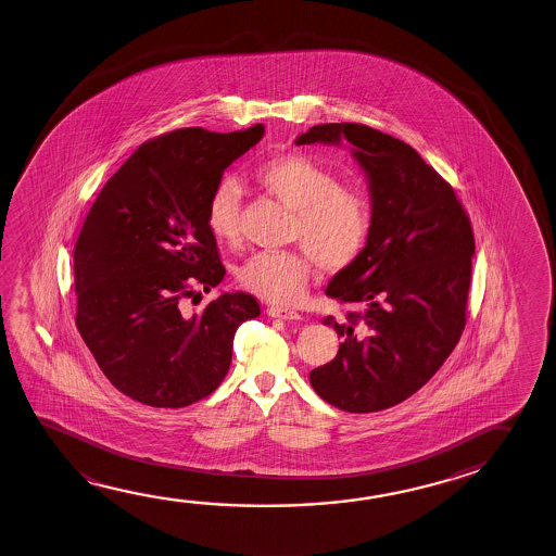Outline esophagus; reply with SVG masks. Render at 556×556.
I'll list each match as a JSON object with an SVG mask.
<instances>
[{
  "mask_svg": "<svg viewBox=\"0 0 556 556\" xmlns=\"http://www.w3.org/2000/svg\"><path fill=\"white\" fill-rule=\"evenodd\" d=\"M266 313L270 315V317H276V319L283 320H300L302 319V313H298V311L286 309V307H268Z\"/></svg>",
  "mask_w": 556,
  "mask_h": 556,
  "instance_id": "1",
  "label": "esophagus"
}]
</instances>
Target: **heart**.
<instances>
[{
  "label": "heart",
  "mask_w": 556,
  "mask_h": 556,
  "mask_svg": "<svg viewBox=\"0 0 556 556\" xmlns=\"http://www.w3.org/2000/svg\"><path fill=\"white\" fill-rule=\"evenodd\" d=\"M254 180L293 210L290 239L303 249L251 256L239 270V280L249 292L266 302L290 305L305 295L317 263L329 273H339L358 261L371 233V206L362 190L340 185L334 173L300 153L263 161L254 169ZM239 207L236 185L219 180L207 198L210 233L224 243H237Z\"/></svg>",
  "instance_id": "b5f03b06"
}]
</instances>
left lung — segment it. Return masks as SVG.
<instances>
[{
  "label": "left lung",
  "mask_w": 556,
  "mask_h": 556,
  "mask_svg": "<svg viewBox=\"0 0 556 556\" xmlns=\"http://www.w3.org/2000/svg\"><path fill=\"white\" fill-rule=\"evenodd\" d=\"M349 141L371 198L364 253L327 295L350 303L327 317L337 358L309 374L315 393L349 413L399 405L430 379L465 329L475 237L452 187L405 141L364 124H319L295 146Z\"/></svg>",
  "instance_id": "8db88e82"
}]
</instances>
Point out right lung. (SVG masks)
<instances>
[{"label":"right lung","mask_w":556,"mask_h":556,"mask_svg":"<svg viewBox=\"0 0 556 556\" xmlns=\"http://www.w3.org/2000/svg\"><path fill=\"white\" fill-rule=\"evenodd\" d=\"M243 132L180 128L141 143L104 185L74 251L76 325L106 379L141 405L180 408L214 393L239 325L261 315L253 295L224 292L185 313L192 286L224 280L207 198L256 146Z\"/></svg>","instance_id":"1"}]
</instances>
